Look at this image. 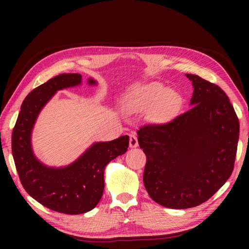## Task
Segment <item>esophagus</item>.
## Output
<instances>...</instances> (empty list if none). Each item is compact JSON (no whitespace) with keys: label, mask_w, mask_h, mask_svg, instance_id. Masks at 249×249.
<instances>
[{"label":"esophagus","mask_w":249,"mask_h":249,"mask_svg":"<svg viewBox=\"0 0 249 249\" xmlns=\"http://www.w3.org/2000/svg\"><path fill=\"white\" fill-rule=\"evenodd\" d=\"M129 146L131 149H135V147L138 146V139L135 135H130L129 136Z\"/></svg>","instance_id":"obj_1"}]
</instances>
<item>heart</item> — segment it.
<instances>
[{"label": "heart", "instance_id": "b5f03b06", "mask_svg": "<svg viewBox=\"0 0 249 249\" xmlns=\"http://www.w3.org/2000/svg\"><path fill=\"white\" fill-rule=\"evenodd\" d=\"M177 95L160 82H151L128 92L122 98L125 112L138 113L155 108L157 118L166 119L177 107Z\"/></svg>", "mask_w": 249, "mask_h": 249}]
</instances>
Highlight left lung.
Masks as SVG:
<instances>
[{
  "label": "left lung",
  "mask_w": 249,
  "mask_h": 249,
  "mask_svg": "<svg viewBox=\"0 0 249 249\" xmlns=\"http://www.w3.org/2000/svg\"><path fill=\"white\" fill-rule=\"evenodd\" d=\"M194 93L187 112L138 130L146 155L143 183L150 197L169 209L205 202L233 170L240 123L218 86L186 73Z\"/></svg>",
  "instance_id": "8db88e82"
}]
</instances>
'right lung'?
<instances>
[{
	"mask_svg": "<svg viewBox=\"0 0 249 249\" xmlns=\"http://www.w3.org/2000/svg\"><path fill=\"white\" fill-rule=\"evenodd\" d=\"M80 73H61L30 92L21 105L13 130L12 151L24 189L37 202L55 212L77 215L93 210L102 199L104 172L108 163L127 151L129 137L95 142L75 161L50 167L37 158L32 147V131L40 111L63 89L80 86ZM89 86H96L93 78Z\"/></svg>",
	"mask_w": 249,
	"mask_h": 249,
	"instance_id": "add662e5",
	"label": "right lung"
}]
</instances>
